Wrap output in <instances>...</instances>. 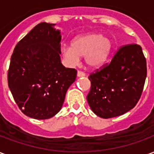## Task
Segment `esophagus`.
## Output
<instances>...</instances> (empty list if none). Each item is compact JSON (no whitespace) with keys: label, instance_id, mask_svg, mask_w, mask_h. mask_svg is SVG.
Returning <instances> with one entry per match:
<instances>
[{"label":"esophagus","instance_id":"esophagus-1","mask_svg":"<svg viewBox=\"0 0 154 154\" xmlns=\"http://www.w3.org/2000/svg\"><path fill=\"white\" fill-rule=\"evenodd\" d=\"M77 77H86V73H84L83 72H81V71H78V72H77Z\"/></svg>","mask_w":154,"mask_h":154}]
</instances>
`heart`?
<instances>
[{"instance_id":"b5f03b06","label":"heart","mask_w":154,"mask_h":154,"mask_svg":"<svg viewBox=\"0 0 154 154\" xmlns=\"http://www.w3.org/2000/svg\"><path fill=\"white\" fill-rule=\"evenodd\" d=\"M112 48L110 37L99 33H87L74 38L71 47L62 48V54L71 64L77 63L80 57H85L88 67L98 68L106 63Z\"/></svg>"}]
</instances>
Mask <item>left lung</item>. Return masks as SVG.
<instances>
[{"instance_id": "8db88e82", "label": "left lung", "mask_w": 154, "mask_h": 154, "mask_svg": "<svg viewBox=\"0 0 154 154\" xmlns=\"http://www.w3.org/2000/svg\"><path fill=\"white\" fill-rule=\"evenodd\" d=\"M147 77V64L138 44L123 46L109 65L88 77L87 101L94 113L103 119L121 116L135 106Z\"/></svg>"}]
</instances>
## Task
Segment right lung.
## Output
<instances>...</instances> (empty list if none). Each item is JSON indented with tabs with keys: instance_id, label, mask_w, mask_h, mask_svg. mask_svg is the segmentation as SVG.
I'll return each instance as SVG.
<instances>
[{
	"instance_id": "right-lung-1",
	"label": "right lung",
	"mask_w": 154,
	"mask_h": 154,
	"mask_svg": "<svg viewBox=\"0 0 154 154\" xmlns=\"http://www.w3.org/2000/svg\"><path fill=\"white\" fill-rule=\"evenodd\" d=\"M42 22L16 44L8 71V86L25 116L47 119L59 112L77 71L61 63V33Z\"/></svg>"
}]
</instances>
